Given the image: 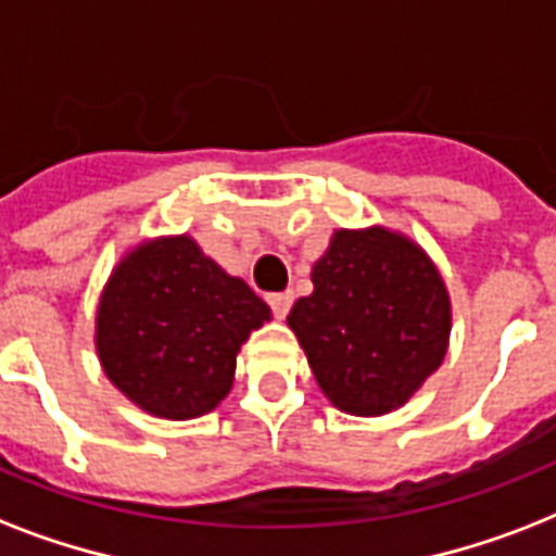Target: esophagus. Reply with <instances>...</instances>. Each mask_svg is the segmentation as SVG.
<instances>
[{"label": "esophagus", "mask_w": 556, "mask_h": 556, "mask_svg": "<svg viewBox=\"0 0 556 556\" xmlns=\"http://www.w3.org/2000/svg\"><path fill=\"white\" fill-rule=\"evenodd\" d=\"M270 308H274V314H277L279 320H286V314L291 312V303H294V294H270L268 296Z\"/></svg>", "instance_id": "esophagus-1"}]
</instances>
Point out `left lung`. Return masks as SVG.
Here are the masks:
<instances>
[{
    "mask_svg": "<svg viewBox=\"0 0 556 556\" xmlns=\"http://www.w3.org/2000/svg\"><path fill=\"white\" fill-rule=\"evenodd\" d=\"M288 314L317 387L340 413H395L439 369L453 303L421 244L383 225L338 227Z\"/></svg>",
    "mask_w": 556,
    "mask_h": 556,
    "instance_id": "left-lung-1",
    "label": "left lung"
}]
</instances>
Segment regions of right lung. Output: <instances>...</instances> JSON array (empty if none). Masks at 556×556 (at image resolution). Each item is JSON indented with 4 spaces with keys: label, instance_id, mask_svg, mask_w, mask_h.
<instances>
[{
    "label": "right lung",
    "instance_id": "add662e5",
    "mask_svg": "<svg viewBox=\"0 0 556 556\" xmlns=\"http://www.w3.org/2000/svg\"><path fill=\"white\" fill-rule=\"evenodd\" d=\"M270 308L190 233L152 236L115 262L94 312V352L138 409L190 421L233 389L236 357Z\"/></svg>",
    "mask_w": 556,
    "mask_h": 556
}]
</instances>
